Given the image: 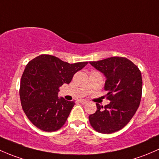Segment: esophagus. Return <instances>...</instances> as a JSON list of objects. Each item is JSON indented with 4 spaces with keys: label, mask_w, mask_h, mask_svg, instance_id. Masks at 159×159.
Listing matches in <instances>:
<instances>
[{
    "label": "esophagus",
    "mask_w": 159,
    "mask_h": 159,
    "mask_svg": "<svg viewBox=\"0 0 159 159\" xmlns=\"http://www.w3.org/2000/svg\"><path fill=\"white\" fill-rule=\"evenodd\" d=\"M79 102H80V103H83V104H86V102H87V101L85 100V99H80Z\"/></svg>",
    "instance_id": "34e87169"
}]
</instances>
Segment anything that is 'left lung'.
Instances as JSON below:
<instances>
[{"label":"left lung","instance_id":"obj_1","mask_svg":"<svg viewBox=\"0 0 159 159\" xmlns=\"http://www.w3.org/2000/svg\"><path fill=\"white\" fill-rule=\"evenodd\" d=\"M89 63L103 73L106 79L104 89L111 101L104 107L96 103L97 110L89 115V122L97 132L112 133L126 125L139 106L142 74L139 69L125 57H109Z\"/></svg>","mask_w":159,"mask_h":159}]
</instances>
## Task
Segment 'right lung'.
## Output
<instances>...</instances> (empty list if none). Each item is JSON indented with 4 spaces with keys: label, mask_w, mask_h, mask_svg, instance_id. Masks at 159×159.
<instances>
[{
    "label": "right lung",
    "mask_w": 159,
    "mask_h": 159,
    "mask_svg": "<svg viewBox=\"0 0 159 159\" xmlns=\"http://www.w3.org/2000/svg\"><path fill=\"white\" fill-rule=\"evenodd\" d=\"M87 63L70 64L47 54L27 63L21 77L20 98L23 110L35 126L53 132L64 125L75 102L58 97L60 87L69 84L73 75Z\"/></svg>",
    "instance_id": "add662e5"
}]
</instances>
